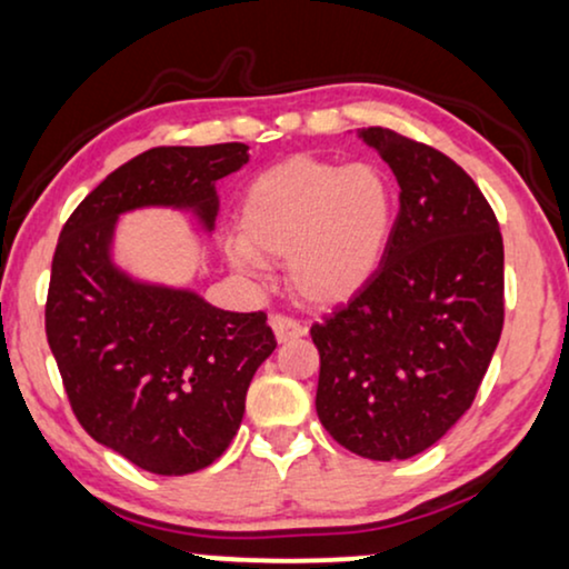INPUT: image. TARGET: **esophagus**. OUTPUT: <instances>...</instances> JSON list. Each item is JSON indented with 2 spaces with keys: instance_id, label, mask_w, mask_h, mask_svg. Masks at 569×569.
Here are the masks:
<instances>
[{
  "instance_id": "34e87169",
  "label": "esophagus",
  "mask_w": 569,
  "mask_h": 569,
  "mask_svg": "<svg viewBox=\"0 0 569 569\" xmlns=\"http://www.w3.org/2000/svg\"><path fill=\"white\" fill-rule=\"evenodd\" d=\"M269 323H271V329H274V337H277L279 345L292 342V339H300L302 335H306V327H302L300 321L290 319V316H279V313H274V316H271V319H269Z\"/></svg>"
}]
</instances>
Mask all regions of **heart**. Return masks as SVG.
Here are the masks:
<instances>
[{"label": "heart", "instance_id": "obj_1", "mask_svg": "<svg viewBox=\"0 0 569 569\" xmlns=\"http://www.w3.org/2000/svg\"><path fill=\"white\" fill-rule=\"evenodd\" d=\"M392 224L395 190L379 167L292 157L250 182L224 258L256 282L267 277V258H287L302 300L342 306L376 277Z\"/></svg>", "mask_w": 569, "mask_h": 569}]
</instances>
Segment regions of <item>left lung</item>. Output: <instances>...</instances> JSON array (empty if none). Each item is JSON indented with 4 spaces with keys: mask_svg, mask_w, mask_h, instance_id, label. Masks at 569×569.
I'll list each match as a JSON object with an SVG mask.
<instances>
[{
    "mask_svg": "<svg viewBox=\"0 0 569 569\" xmlns=\"http://www.w3.org/2000/svg\"><path fill=\"white\" fill-rule=\"evenodd\" d=\"M358 138L392 167L400 213L376 277L329 321L316 412L345 449L408 460L465 416L505 321V246L468 172L387 128Z\"/></svg>",
    "mask_w": 569,
    "mask_h": 569,
    "instance_id": "left-lung-1",
    "label": "left lung"
}]
</instances>
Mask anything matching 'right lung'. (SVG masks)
Wrapping results in <instances>:
<instances>
[{"instance_id": "obj_1", "label": "right lung", "mask_w": 569, "mask_h": 569, "mask_svg": "<svg viewBox=\"0 0 569 569\" xmlns=\"http://www.w3.org/2000/svg\"><path fill=\"white\" fill-rule=\"evenodd\" d=\"M246 164V143L151 149L91 190L59 234L47 337L70 405L99 445L149 473H196L221 457L277 339L261 311H221L193 287L122 267L117 227L169 209L211 234L217 182Z\"/></svg>"}]
</instances>
